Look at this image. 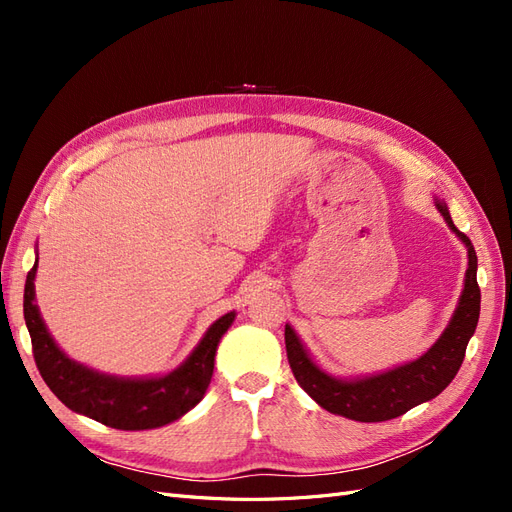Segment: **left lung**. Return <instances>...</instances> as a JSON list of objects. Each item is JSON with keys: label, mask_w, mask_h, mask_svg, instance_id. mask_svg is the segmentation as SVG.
I'll use <instances>...</instances> for the list:
<instances>
[{"label": "left lung", "mask_w": 512, "mask_h": 512, "mask_svg": "<svg viewBox=\"0 0 512 512\" xmlns=\"http://www.w3.org/2000/svg\"><path fill=\"white\" fill-rule=\"evenodd\" d=\"M436 207L448 228L468 247V271L461 299L448 327L423 356L378 376L342 380L322 371L303 348L301 339L286 324V352L294 378L318 406L361 423H380L406 414L410 408L440 395L453 382L466 356L470 337L480 314V288L476 282V252L472 241L451 220L446 205L436 198Z\"/></svg>", "instance_id": "left-lung-1"}]
</instances>
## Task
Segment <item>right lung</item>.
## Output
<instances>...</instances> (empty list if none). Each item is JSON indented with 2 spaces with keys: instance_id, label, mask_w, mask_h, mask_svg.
Instances as JSON below:
<instances>
[{
  "instance_id": "add662e5",
  "label": "right lung",
  "mask_w": 512,
  "mask_h": 512,
  "mask_svg": "<svg viewBox=\"0 0 512 512\" xmlns=\"http://www.w3.org/2000/svg\"><path fill=\"white\" fill-rule=\"evenodd\" d=\"M36 269L38 260L27 273L23 314L40 376L61 404L102 425L123 431H141L177 421L203 399L213 376L215 350L235 320V312L215 320L188 359L162 378L106 376L72 361L46 331L38 305L34 303Z\"/></svg>"
}]
</instances>
